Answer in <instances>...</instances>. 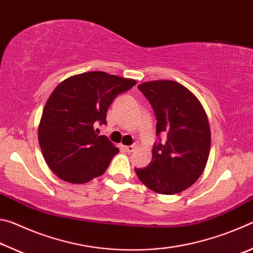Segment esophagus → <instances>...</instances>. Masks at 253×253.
<instances>
[{"instance_id": "1", "label": "esophagus", "mask_w": 253, "mask_h": 253, "mask_svg": "<svg viewBox=\"0 0 253 253\" xmlns=\"http://www.w3.org/2000/svg\"><path fill=\"white\" fill-rule=\"evenodd\" d=\"M124 149H125V151L128 152V153H131V152L135 151L136 146H135V145H129V146H124Z\"/></svg>"}]
</instances>
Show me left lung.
<instances>
[{"instance_id":"left-lung-1","label":"left lung","mask_w":253,"mask_h":253,"mask_svg":"<svg viewBox=\"0 0 253 253\" xmlns=\"http://www.w3.org/2000/svg\"><path fill=\"white\" fill-rule=\"evenodd\" d=\"M138 89L155 113L156 135L163 132L166 140L154 145L152 162L135 172L156 193H179L193 185L207 165L211 148L207 113L198 98L176 81H148Z\"/></svg>"}]
</instances>
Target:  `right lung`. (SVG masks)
<instances>
[{"mask_svg":"<svg viewBox=\"0 0 253 253\" xmlns=\"http://www.w3.org/2000/svg\"><path fill=\"white\" fill-rule=\"evenodd\" d=\"M135 84L132 79L91 71L55 87L42 111L38 137L46 164L59 178L83 184L105 173L119 149L98 136L95 127L106 124L115 98Z\"/></svg>","mask_w":253,"mask_h":253,"instance_id":"1","label":"right lung"}]
</instances>
